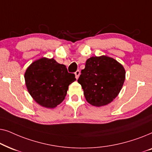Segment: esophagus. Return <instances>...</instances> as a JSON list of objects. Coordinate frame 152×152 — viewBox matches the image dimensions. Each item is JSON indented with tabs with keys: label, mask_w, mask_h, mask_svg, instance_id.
<instances>
[{
	"label": "esophagus",
	"mask_w": 152,
	"mask_h": 152,
	"mask_svg": "<svg viewBox=\"0 0 152 152\" xmlns=\"http://www.w3.org/2000/svg\"><path fill=\"white\" fill-rule=\"evenodd\" d=\"M75 75L76 79H78L79 77H80V70H77V71L75 72Z\"/></svg>",
	"instance_id": "34e87169"
}]
</instances>
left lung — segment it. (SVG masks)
Listing matches in <instances>:
<instances>
[{"label":"left lung","mask_w":152,"mask_h":152,"mask_svg":"<svg viewBox=\"0 0 152 152\" xmlns=\"http://www.w3.org/2000/svg\"><path fill=\"white\" fill-rule=\"evenodd\" d=\"M122 64L107 56L92 57L86 60L77 82L86 101L95 107L111 103L119 94L125 80Z\"/></svg>","instance_id":"obj_1"}]
</instances>
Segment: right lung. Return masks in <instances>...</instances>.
Here are the masks:
<instances>
[{
    "label": "right lung",
    "instance_id": "right-lung-1",
    "mask_svg": "<svg viewBox=\"0 0 152 152\" xmlns=\"http://www.w3.org/2000/svg\"><path fill=\"white\" fill-rule=\"evenodd\" d=\"M28 91L34 100L43 107L53 109L61 104L68 86L76 80L73 73H69L64 64L53 58L43 57L34 61L25 72Z\"/></svg>",
    "mask_w": 152,
    "mask_h": 152
}]
</instances>
